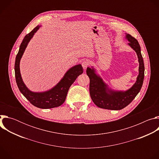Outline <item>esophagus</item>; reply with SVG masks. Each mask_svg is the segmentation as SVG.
<instances>
[{"instance_id": "34e87169", "label": "esophagus", "mask_w": 159, "mask_h": 159, "mask_svg": "<svg viewBox=\"0 0 159 159\" xmlns=\"http://www.w3.org/2000/svg\"><path fill=\"white\" fill-rule=\"evenodd\" d=\"M89 61L87 60H84L82 63V67L84 69H86L87 67L89 66Z\"/></svg>"}]
</instances>
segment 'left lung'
Listing matches in <instances>:
<instances>
[{
  "label": "left lung",
  "instance_id": "left-lung-1",
  "mask_svg": "<svg viewBox=\"0 0 159 159\" xmlns=\"http://www.w3.org/2000/svg\"><path fill=\"white\" fill-rule=\"evenodd\" d=\"M126 39L129 42V46L136 52L139 62V74L135 83L127 90H116L109 88L96 73L93 66L87 67V75L90 79V96L94 103L99 107L110 110H120L127 106L140 92L144 79L145 66L138 41L129 34Z\"/></svg>",
  "mask_w": 159,
  "mask_h": 159
}]
</instances>
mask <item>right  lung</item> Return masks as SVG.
<instances>
[{"instance_id":"obj_1","label":"right lung","mask_w":159,"mask_h":159,"mask_svg":"<svg viewBox=\"0 0 159 159\" xmlns=\"http://www.w3.org/2000/svg\"><path fill=\"white\" fill-rule=\"evenodd\" d=\"M41 26H37L22 40L18 53L16 57L14 70L17 87L20 92L34 106L41 109H50L61 106L65 101L67 93L77 77L83 73L81 64L76 65L65 74L60 82L51 89L44 92H33L24 83L20 72V61L28 44Z\"/></svg>"}]
</instances>
